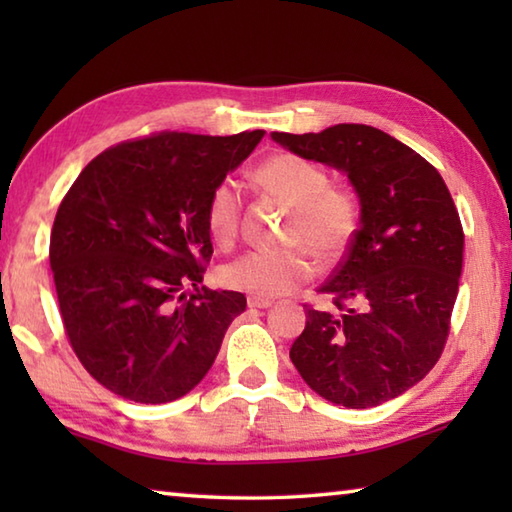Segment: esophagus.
I'll use <instances>...</instances> for the list:
<instances>
[{
	"mask_svg": "<svg viewBox=\"0 0 512 512\" xmlns=\"http://www.w3.org/2000/svg\"><path fill=\"white\" fill-rule=\"evenodd\" d=\"M271 305H273V300H271V298L248 296V307H253V309H266V307H271Z\"/></svg>",
	"mask_w": 512,
	"mask_h": 512,
	"instance_id": "34e87169",
	"label": "esophagus"
}]
</instances>
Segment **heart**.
<instances>
[{
  "label": "heart",
  "mask_w": 512,
  "mask_h": 512,
  "mask_svg": "<svg viewBox=\"0 0 512 512\" xmlns=\"http://www.w3.org/2000/svg\"><path fill=\"white\" fill-rule=\"evenodd\" d=\"M257 183L266 192L293 207L287 228L289 244L282 250H248L221 268L225 287L259 298L284 296L311 277V259L306 248L323 262L341 257L352 244L361 223L357 196L343 187L329 185L327 171L296 153H277L259 164ZM244 196L232 178L214 185L207 198L205 221L212 239L221 248L235 244Z\"/></svg>",
  "instance_id": "1"
}]
</instances>
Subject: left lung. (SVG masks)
Instances as JSON below:
<instances>
[{"mask_svg":"<svg viewBox=\"0 0 512 512\" xmlns=\"http://www.w3.org/2000/svg\"><path fill=\"white\" fill-rule=\"evenodd\" d=\"M271 137L348 173L361 203L357 235L318 289L334 309L305 305L307 325L289 357L329 402L384 404L424 379L445 348L465 246L452 194L436 167L379 128Z\"/></svg>","mask_w":512,"mask_h":512,"instance_id":"left-lung-1","label":"left lung"}]
</instances>
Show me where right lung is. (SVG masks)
I'll return each instance as SVG.
<instances>
[{
    "label": "right lung",
    "instance_id": "1",
    "mask_svg": "<svg viewBox=\"0 0 512 512\" xmlns=\"http://www.w3.org/2000/svg\"><path fill=\"white\" fill-rule=\"evenodd\" d=\"M264 131H162L97 155L69 187L49 241L65 334L83 368L124 400L187 395L246 298L203 287L210 192Z\"/></svg>",
    "mask_w": 512,
    "mask_h": 512
}]
</instances>
